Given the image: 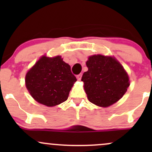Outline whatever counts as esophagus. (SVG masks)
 I'll use <instances>...</instances> for the list:
<instances>
[{
	"instance_id": "esophagus-1",
	"label": "esophagus",
	"mask_w": 152,
	"mask_h": 152,
	"mask_svg": "<svg viewBox=\"0 0 152 152\" xmlns=\"http://www.w3.org/2000/svg\"><path fill=\"white\" fill-rule=\"evenodd\" d=\"M81 77H82V74H78V75H77V76H76V78H77L78 80H81Z\"/></svg>"
}]
</instances>
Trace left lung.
I'll list each match as a JSON object with an SVG mask.
<instances>
[{
	"label": "left lung",
	"instance_id": "1",
	"mask_svg": "<svg viewBox=\"0 0 152 152\" xmlns=\"http://www.w3.org/2000/svg\"><path fill=\"white\" fill-rule=\"evenodd\" d=\"M88 71L81 81L90 102L108 107L117 102L129 86V78L121 64L114 57L94 55L86 61Z\"/></svg>",
	"mask_w": 152,
	"mask_h": 152
}]
</instances>
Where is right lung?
I'll return each instance as SVG.
<instances>
[{
	"label": "right lung",
	"mask_w": 152,
	"mask_h": 152,
	"mask_svg": "<svg viewBox=\"0 0 152 152\" xmlns=\"http://www.w3.org/2000/svg\"><path fill=\"white\" fill-rule=\"evenodd\" d=\"M25 81L31 96L50 107L67 100L76 78L60 56L53 58L43 56L28 71Z\"/></svg>",
	"instance_id": "right-lung-1"
}]
</instances>
